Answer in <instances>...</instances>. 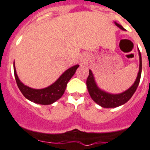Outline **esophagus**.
<instances>
[{
  "label": "esophagus",
  "instance_id": "esophagus-1",
  "mask_svg": "<svg viewBox=\"0 0 150 150\" xmlns=\"http://www.w3.org/2000/svg\"><path fill=\"white\" fill-rule=\"evenodd\" d=\"M81 62H82V61H84V60H83V59H81Z\"/></svg>",
  "mask_w": 150,
  "mask_h": 150
}]
</instances>
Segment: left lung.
I'll list each match as a JSON object with an SVG mask.
<instances>
[{"label": "left lung", "instance_id": "1", "mask_svg": "<svg viewBox=\"0 0 150 150\" xmlns=\"http://www.w3.org/2000/svg\"><path fill=\"white\" fill-rule=\"evenodd\" d=\"M115 24L121 29L125 30V28L121 25L118 24L115 22ZM139 57H140V67H139V71H138L136 81L129 89H127L123 93H118V94H112V93H109L100 90L95 82L92 71L89 70V75L88 77L86 84H87V88H88V92H89L90 96L91 97L92 100L100 106L104 108H115L122 106L127 103L131 98L133 94L134 93L138 85H139V83H140L142 71V59L140 50H139Z\"/></svg>", "mask_w": 150, "mask_h": 150}]
</instances>
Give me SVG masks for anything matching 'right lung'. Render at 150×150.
Returning <instances> with one entry per match:
<instances>
[{"label": "right lung", "mask_w": 150, "mask_h": 150, "mask_svg": "<svg viewBox=\"0 0 150 150\" xmlns=\"http://www.w3.org/2000/svg\"><path fill=\"white\" fill-rule=\"evenodd\" d=\"M79 67V65H75L69 68L55 82L47 88H43V89H33L21 82L16 71V68L13 62L16 81L18 88L20 90L23 96L30 101L35 103L41 104V105H50L56 102L57 100H59L62 97L64 93L69 81L73 76L76 71V69Z\"/></svg>", "instance_id": "1"}]
</instances>
